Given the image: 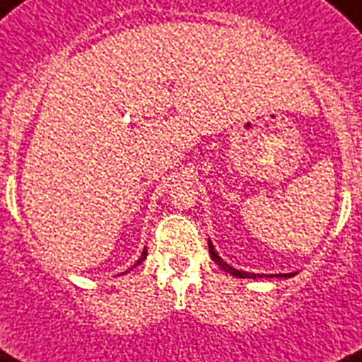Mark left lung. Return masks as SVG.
<instances>
[{"instance_id": "8db88e82", "label": "left lung", "mask_w": 362, "mask_h": 362, "mask_svg": "<svg viewBox=\"0 0 362 362\" xmlns=\"http://www.w3.org/2000/svg\"><path fill=\"white\" fill-rule=\"evenodd\" d=\"M209 250H210V255H212V259L216 261V264L220 267V269H223L226 272H229L231 276H237V278H263L264 274H253V272H246V270H238L235 269V267H231L229 263H226L223 259L218 255V252L214 250V244L209 240ZM276 278H291V276H295V272H289V274H274ZM267 278H272V274L267 276Z\"/></svg>"}]
</instances>
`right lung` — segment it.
Returning <instances> with one entry per match:
<instances>
[{"label": "right lung", "instance_id": "right-lung-1", "mask_svg": "<svg viewBox=\"0 0 362 362\" xmlns=\"http://www.w3.org/2000/svg\"><path fill=\"white\" fill-rule=\"evenodd\" d=\"M146 255H148V252H146V247H144V250H142V253H141V259H139V261H136V263L133 264V267H136V264H141L142 261L146 259ZM122 274H124V272H122Z\"/></svg>", "mask_w": 362, "mask_h": 362}]
</instances>
